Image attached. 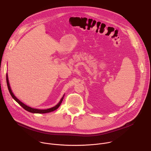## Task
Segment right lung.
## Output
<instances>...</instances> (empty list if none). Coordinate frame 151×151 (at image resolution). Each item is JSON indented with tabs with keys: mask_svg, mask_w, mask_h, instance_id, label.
I'll use <instances>...</instances> for the list:
<instances>
[{
	"mask_svg": "<svg viewBox=\"0 0 151 151\" xmlns=\"http://www.w3.org/2000/svg\"><path fill=\"white\" fill-rule=\"evenodd\" d=\"M6 82H7V85H8V90L12 96V97L21 106L23 107V109H24L26 111H28V112H32V113H36V114H45V113H49V112H52L55 110H56L58 108V107L60 106L61 103H62V101L63 100V98H64V95L63 96V97L61 99L60 101H59V103L56 105L54 107H51V108H50V109H45V110H41V109H34V108H32V107H30L27 105H26L25 104H24L23 103L21 102V101H19L14 95V94L12 93V91H11V89L10 88V86H9V81H8V75L6 74Z\"/></svg>",
	"mask_w": 151,
	"mask_h": 151,
	"instance_id": "obj_1",
	"label": "right lung"
}]
</instances>
